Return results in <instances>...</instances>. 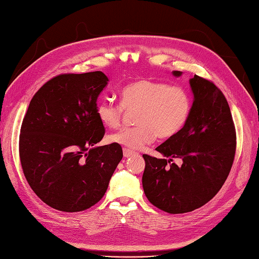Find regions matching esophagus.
Masks as SVG:
<instances>
[{
    "instance_id": "1",
    "label": "esophagus",
    "mask_w": 259,
    "mask_h": 259,
    "mask_svg": "<svg viewBox=\"0 0 259 259\" xmlns=\"http://www.w3.org/2000/svg\"><path fill=\"white\" fill-rule=\"evenodd\" d=\"M122 153H124V157L125 158H128L131 156H134L135 155V152H133L132 150H128V149H124V150H122Z\"/></svg>"
}]
</instances>
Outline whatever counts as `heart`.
Returning <instances> with one entry per match:
<instances>
[{"label": "heart", "instance_id": "b5f03b06", "mask_svg": "<svg viewBox=\"0 0 259 259\" xmlns=\"http://www.w3.org/2000/svg\"><path fill=\"white\" fill-rule=\"evenodd\" d=\"M120 103L101 100L97 106L99 120L108 128L120 125L124 110H134L137 126L122 128L109 137L111 143L139 150L156 137L169 139L187 124L192 109L191 95L184 88L164 81L139 79L120 90Z\"/></svg>", "mask_w": 259, "mask_h": 259}]
</instances>
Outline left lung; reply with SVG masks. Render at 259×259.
I'll list each match as a JSON object with an SVG mask.
<instances>
[{
  "label": "left lung",
  "instance_id": "8db88e82",
  "mask_svg": "<svg viewBox=\"0 0 259 259\" xmlns=\"http://www.w3.org/2000/svg\"><path fill=\"white\" fill-rule=\"evenodd\" d=\"M180 77L182 71H173ZM193 103L187 124L156 148L167 159L143 155L144 193L153 206L184 214L216 196L232 167L237 135L229 103L217 86L194 75L190 79ZM180 157L183 165L170 164ZM169 163V165H167Z\"/></svg>",
  "mask_w": 259,
  "mask_h": 259
}]
</instances>
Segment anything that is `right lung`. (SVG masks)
I'll use <instances>...</instances> for the list:
<instances>
[{
  "instance_id": "1",
  "label": "right lung",
  "mask_w": 259,
  "mask_h": 259,
  "mask_svg": "<svg viewBox=\"0 0 259 259\" xmlns=\"http://www.w3.org/2000/svg\"><path fill=\"white\" fill-rule=\"evenodd\" d=\"M108 81L102 71L59 75L29 103L19 138L22 170L36 196L54 209L94 206L121 160L119 144L94 147L104 135L97 101Z\"/></svg>"
}]
</instances>
